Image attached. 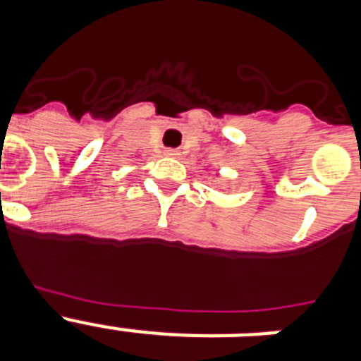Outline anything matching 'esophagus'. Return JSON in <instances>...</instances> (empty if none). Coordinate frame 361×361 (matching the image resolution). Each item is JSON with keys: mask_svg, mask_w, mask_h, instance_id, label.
Segmentation results:
<instances>
[{"mask_svg": "<svg viewBox=\"0 0 361 361\" xmlns=\"http://www.w3.org/2000/svg\"><path fill=\"white\" fill-rule=\"evenodd\" d=\"M166 155H170V157H175V155H178V153H177V149L168 148V149H166Z\"/></svg>", "mask_w": 361, "mask_h": 361, "instance_id": "obj_1", "label": "esophagus"}]
</instances>
